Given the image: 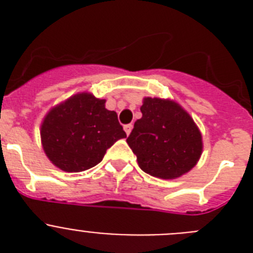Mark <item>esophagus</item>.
Instances as JSON below:
<instances>
[{
  "label": "esophagus",
  "mask_w": 253,
  "mask_h": 253,
  "mask_svg": "<svg viewBox=\"0 0 253 253\" xmlns=\"http://www.w3.org/2000/svg\"><path fill=\"white\" fill-rule=\"evenodd\" d=\"M131 129H133V125H131V124L125 125V126H124V130H125V133H126V135H129V134H130Z\"/></svg>",
  "instance_id": "1"
}]
</instances>
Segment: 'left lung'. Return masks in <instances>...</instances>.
<instances>
[{"label":"left lung","instance_id":"left-lung-1","mask_svg":"<svg viewBox=\"0 0 253 253\" xmlns=\"http://www.w3.org/2000/svg\"><path fill=\"white\" fill-rule=\"evenodd\" d=\"M142 118L134 123L126 143L146 173L163 180L185 175L203 152L202 133L177 102L144 97Z\"/></svg>","mask_w":253,"mask_h":253}]
</instances>
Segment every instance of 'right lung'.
Returning <instances> with one entry per match:
<instances>
[{
    "mask_svg": "<svg viewBox=\"0 0 253 253\" xmlns=\"http://www.w3.org/2000/svg\"><path fill=\"white\" fill-rule=\"evenodd\" d=\"M106 100L92 93L71 96L49 110L40 126L42 144L50 162L66 172H81L100 163L116 140L126 137Z\"/></svg>",
    "mask_w": 253,
    "mask_h": 253,
    "instance_id": "obj_1",
    "label": "right lung"
}]
</instances>
